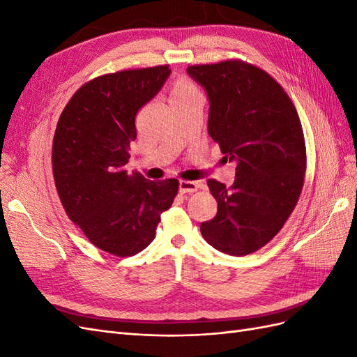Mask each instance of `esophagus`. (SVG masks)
I'll list each match as a JSON object with an SVG mask.
<instances>
[{
  "label": "esophagus",
  "mask_w": 357,
  "mask_h": 357,
  "mask_svg": "<svg viewBox=\"0 0 357 357\" xmlns=\"http://www.w3.org/2000/svg\"><path fill=\"white\" fill-rule=\"evenodd\" d=\"M199 188V181H190V180H181L178 183L180 193H192L197 192Z\"/></svg>",
  "instance_id": "obj_1"
}]
</instances>
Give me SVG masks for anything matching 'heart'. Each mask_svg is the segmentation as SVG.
Listing matches in <instances>:
<instances>
[{
  "label": "heart",
  "instance_id": "1",
  "mask_svg": "<svg viewBox=\"0 0 357 357\" xmlns=\"http://www.w3.org/2000/svg\"><path fill=\"white\" fill-rule=\"evenodd\" d=\"M199 93L197 86L193 84L189 79H178L171 86V91H169V101H174V100H181V98H188L190 95H197Z\"/></svg>",
  "mask_w": 357,
  "mask_h": 357
}]
</instances>
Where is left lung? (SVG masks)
Here are the masks:
<instances>
[{"instance_id": "1", "label": "left lung", "mask_w": 357, "mask_h": 357, "mask_svg": "<svg viewBox=\"0 0 357 357\" xmlns=\"http://www.w3.org/2000/svg\"><path fill=\"white\" fill-rule=\"evenodd\" d=\"M207 92L208 134L235 162L231 188L210 178L218 214L201 234L219 252L244 256L271 241L294 211L305 177L295 105L271 75L243 61L188 67Z\"/></svg>"}]
</instances>
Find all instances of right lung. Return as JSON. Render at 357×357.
I'll return each mask as SVG.
<instances>
[{"label": "right lung", "mask_w": 357, "mask_h": 357, "mask_svg": "<svg viewBox=\"0 0 357 357\" xmlns=\"http://www.w3.org/2000/svg\"><path fill=\"white\" fill-rule=\"evenodd\" d=\"M168 66L96 77L61 113L52 147L53 177L68 218L101 250L132 256L153 241L160 214L174 201L176 178L129 176L135 116L169 77Z\"/></svg>", "instance_id": "add662e5"}]
</instances>
